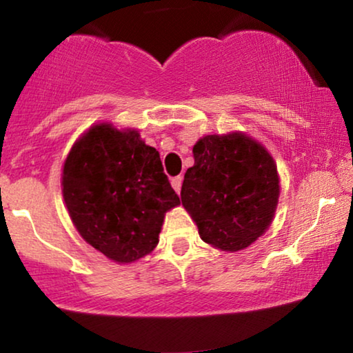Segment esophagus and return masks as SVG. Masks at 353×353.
<instances>
[{"label": "esophagus", "instance_id": "esophagus-1", "mask_svg": "<svg viewBox=\"0 0 353 353\" xmlns=\"http://www.w3.org/2000/svg\"><path fill=\"white\" fill-rule=\"evenodd\" d=\"M181 185H183V176L172 178V186H173V190H175L176 192L181 191Z\"/></svg>", "mask_w": 353, "mask_h": 353}]
</instances>
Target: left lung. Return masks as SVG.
<instances>
[{"instance_id":"8db88e82","label":"left lung","mask_w":353,"mask_h":353,"mask_svg":"<svg viewBox=\"0 0 353 353\" xmlns=\"http://www.w3.org/2000/svg\"><path fill=\"white\" fill-rule=\"evenodd\" d=\"M181 202L204 243L238 252L257 241L274 219L279 175L272 154L243 132L205 134L192 148Z\"/></svg>"}]
</instances>
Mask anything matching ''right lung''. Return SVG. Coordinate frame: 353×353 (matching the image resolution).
<instances>
[{"mask_svg":"<svg viewBox=\"0 0 353 353\" xmlns=\"http://www.w3.org/2000/svg\"><path fill=\"white\" fill-rule=\"evenodd\" d=\"M61 186L81 238L115 263L151 254L165 214L180 205L156 148L137 128L110 122L93 125L74 143Z\"/></svg>","mask_w":353,"mask_h":353,"instance_id":"add662e5","label":"right lung"}]
</instances>
